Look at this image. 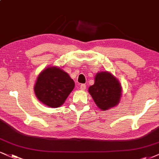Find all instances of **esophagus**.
Wrapping results in <instances>:
<instances>
[{"label": "esophagus", "instance_id": "34e87169", "mask_svg": "<svg viewBox=\"0 0 159 159\" xmlns=\"http://www.w3.org/2000/svg\"><path fill=\"white\" fill-rule=\"evenodd\" d=\"M86 87H87V85L84 84H82L80 86V89H81V90H84L86 89Z\"/></svg>", "mask_w": 159, "mask_h": 159}]
</instances>
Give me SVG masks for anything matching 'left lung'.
<instances>
[{
  "instance_id": "1",
  "label": "left lung",
  "mask_w": 159,
  "mask_h": 159,
  "mask_svg": "<svg viewBox=\"0 0 159 159\" xmlns=\"http://www.w3.org/2000/svg\"><path fill=\"white\" fill-rule=\"evenodd\" d=\"M88 92L97 107L105 111L119 104L122 89L116 76L110 72L101 71L95 75L94 84L89 87Z\"/></svg>"
}]
</instances>
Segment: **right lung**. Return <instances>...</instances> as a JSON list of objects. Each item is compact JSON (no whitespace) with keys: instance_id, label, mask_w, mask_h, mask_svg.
Listing matches in <instances>:
<instances>
[{"instance_id":"right-lung-1","label":"right lung","mask_w":159,"mask_h":159,"mask_svg":"<svg viewBox=\"0 0 159 159\" xmlns=\"http://www.w3.org/2000/svg\"><path fill=\"white\" fill-rule=\"evenodd\" d=\"M75 82L66 72L58 66H47L38 75L34 92L42 104L51 108L64 104L73 90Z\"/></svg>"}]
</instances>
